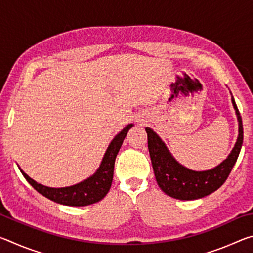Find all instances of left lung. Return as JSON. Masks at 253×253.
Here are the masks:
<instances>
[{
  "instance_id": "obj_1",
  "label": "left lung",
  "mask_w": 253,
  "mask_h": 253,
  "mask_svg": "<svg viewBox=\"0 0 253 253\" xmlns=\"http://www.w3.org/2000/svg\"><path fill=\"white\" fill-rule=\"evenodd\" d=\"M232 104L239 122L237 143L226 160L212 169L196 172L181 165L172 156L160 136L151 128H145L154 174L158 186L165 194L177 200H198L213 193L226 181L238 160L243 143L242 119L233 97Z\"/></svg>"
}]
</instances>
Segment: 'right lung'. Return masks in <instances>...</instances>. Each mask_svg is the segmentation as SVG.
I'll return each mask as SVG.
<instances>
[{"instance_id":"right-lung-1","label":"right lung","mask_w":253,"mask_h":253,"mask_svg":"<svg viewBox=\"0 0 253 253\" xmlns=\"http://www.w3.org/2000/svg\"><path fill=\"white\" fill-rule=\"evenodd\" d=\"M131 127L132 124H128L111 140L97 172L92 176L76 184V185L60 188L48 187L42 185V184L37 183L34 179L29 177L22 169H20L21 173H22L24 178L31 184L34 190L55 203L69 205V207H84V205L99 202L108 193L111 186V182H113L114 176L115 160H116L117 154L122 147V144L124 139H125L128 130Z\"/></svg>"}]
</instances>
